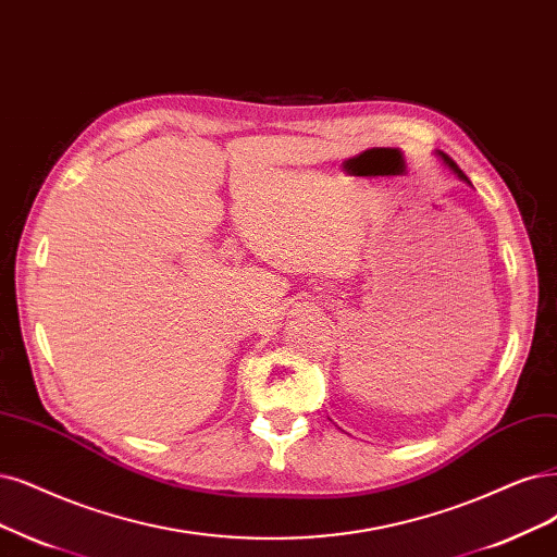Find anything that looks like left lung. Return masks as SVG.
I'll return each mask as SVG.
<instances>
[{
    "label": "left lung",
    "instance_id": "left-lung-1",
    "mask_svg": "<svg viewBox=\"0 0 557 557\" xmlns=\"http://www.w3.org/2000/svg\"><path fill=\"white\" fill-rule=\"evenodd\" d=\"M436 156H438V158H441V160H443V164H445V168H447V170H449V172H451V174H455V176H457V178H459V181H463V183H468V185H472V183H470V181H468V176H466V174H463V172H461V170H459V168H457V162H455V160H451V158H447V156H445V153H443V151H438V153H436Z\"/></svg>",
    "mask_w": 557,
    "mask_h": 557
}]
</instances>
